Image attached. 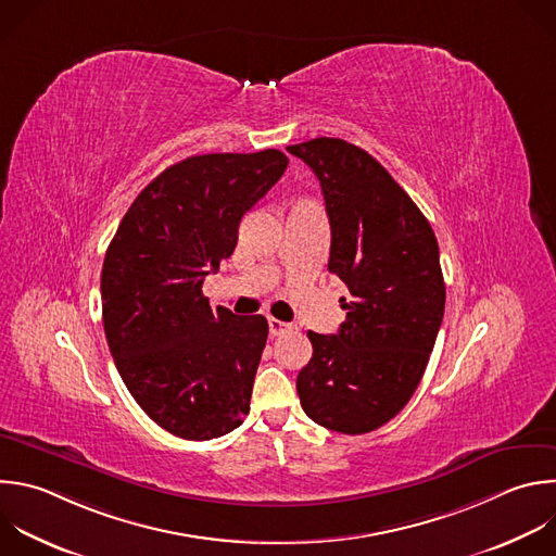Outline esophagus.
Instances as JSON below:
<instances>
[{
	"mask_svg": "<svg viewBox=\"0 0 556 556\" xmlns=\"http://www.w3.org/2000/svg\"><path fill=\"white\" fill-rule=\"evenodd\" d=\"M290 327H292V325H288V323H283V320H279V318H268L270 336H281V333L290 331Z\"/></svg>",
	"mask_w": 556,
	"mask_h": 556,
	"instance_id": "34e87169",
	"label": "esophagus"
}]
</instances>
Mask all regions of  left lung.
I'll return each mask as SVG.
<instances>
[{"mask_svg":"<svg viewBox=\"0 0 556 556\" xmlns=\"http://www.w3.org/2000/svg\"><path fill=\"white\" fill-rule=\"evenodd\" d=\"M288 152L305 161L331 227L329 273L349 290L338 333L307 331L299 371L305 415L342 434L389 424L417 391L445 312L439 242L400 182L366 150L318 137Z\"/></svg>","mask_w":556,"mask_h":556,"instance_id":"left-lung-1","label":"left lung"}]
</instances>
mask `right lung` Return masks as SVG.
Listing matches in <instances>:
<instances>
[{
	"label": "right lung",
	"instance_id": "add662e5",
	"mask_svg": "<svg viewBox=\"0 0 556 556\" xmlns=\"http://www.w3.org/2000/svg\"><path fill=\"white\" fill-rule=\"evenodd\" d=\"M286 167L275 148L182 159L146 185L106 249L111 355L141 410L174 437L218 439L249 415L268 320L212 312L203 281L231 257L242 216Z\"/></svg>",
	"mask_w": 556,
	"mask_h": 556
}]
</instances>
